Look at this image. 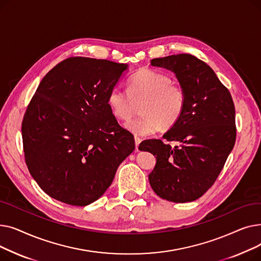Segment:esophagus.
Masks as SVG:
<instances>
[{"instance_id": "esophagus-1", "label": "esophagus", "mask_w": 261, "mask_h": 261, "mask_svg": "<svg viewBox=\"0 0 261 261\" xmlns=\"http://www.w3.org/2000/svg\"><path fill=\"white\" fill-rule=\"evenodd\" d=\"M141 142H142V140L140 138H138V136H135V148H136V150L139 149V145L141 144Z\"/></svg>"}]
</instances>
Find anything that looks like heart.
<instances>
[{
    "instance_id": "heart-1",
    "label": "heart",
    "mask_w": 261,
    "mask_h": 261,
    "mask_svg": "<svg viewBox=\"0 0 261 261\" xmlns=\"http://www.w3.org/2000/svg\"><path fill=\"white\" fill-rule=\"evenodd\" d=\"M141 118L127 123V129L138 138L155 134L162 128L174 126L182 117L186 106V93L179 82L171 81L166 73L143 67L128 79V90L115 87L108 94L112 114L119 120H129L141 103Z\"/></svg>"
}]
</instances>
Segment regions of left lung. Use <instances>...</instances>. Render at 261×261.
Returning a JSON list of instances; mask_svg holds the SVG:
<instances>
[{"label":"left lung","mask_w":261,"mask_h":261,"mask_svg":"<svg viewBox=\"0 0 261 261\" xmlns=\"http://www.w3.org/2000/svg\"><path fill=\"white\" fill-rule=\"evenodd\" d=\"M150 62L175 74L185 90L186 106L179 121L164 134L167 143L146 140L140 144L141 151L156 156L149 183L162 199L195 201L214 185L234 148V101L212 67L193 55H171Z\"/></svg>","instance_id":"obj_1"}]
</instances>
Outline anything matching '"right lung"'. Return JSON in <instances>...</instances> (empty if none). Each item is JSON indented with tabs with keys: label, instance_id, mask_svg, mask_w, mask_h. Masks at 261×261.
Here are the masks:
<instances>
[{
	"label": "right lung",
	"instance_id": "add662e5",
	"mask_svg": "<svg viewBox=\"0 0 261 261\" xmlns=\"http://www.w3.org/2000/svg\"><path fill=\"white\" fill-rule=\"evenodd\" d=\"M127 67L71 57L41 80L23 117L22 139L27 168L49 197L73 206L93 203L134 151L133 134L108 103Z\"/></svg>",
	"mask_w": 261,
	"mask_h": 261
}]
</instances>
